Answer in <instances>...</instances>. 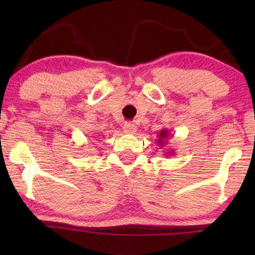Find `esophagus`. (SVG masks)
<instances>
[{"label":"esophagus","instance_id":"34e87169","mask_svg":"<svg viewBox=\"0 0 255 255\" xmlns=\"http://www.w3.org/2000/svg\"><path fill=\"white\" fill-rule=\"evenodd\" d=\"M123 130L124 132H127V133H134L135 130H137V127L132 123H125L123 127Z\"/></svg>","mask_w":255,"mask_h":255}]
</instances>
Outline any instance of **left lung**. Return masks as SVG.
<instances>
[{"mask_svg": "<svg viewBox=\"0 0 255 255\" xmlns=\"http://www.w3.org/2000/svg\"><path fill=\"white\" fill-rule=\"evenodd\" d=\"M158 135H159V138H158V140H156V141H158V144H159L160 147H163V145H165L166 140L169 137V131L166 130V128H162V130L159 132ZM173 154H174L173 151L167 152V155H173Z\"/></svg>", "mask_w": 255, "mask_h": 255, "instance_id": "1", "label": "left lung"}]
</instances>
